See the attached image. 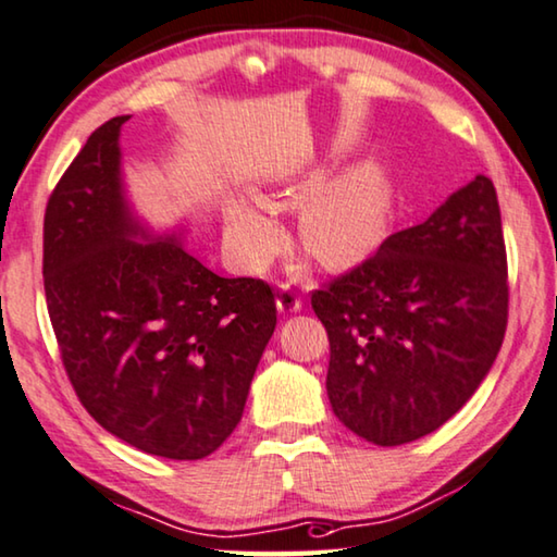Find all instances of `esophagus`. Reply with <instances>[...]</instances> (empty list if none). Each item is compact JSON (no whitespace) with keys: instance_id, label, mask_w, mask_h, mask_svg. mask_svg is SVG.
I'll return each mask as SVG.
<instances>
[{"instance_id":"esophagus-1","label":"esophagus","mask_w":557,"mask_h":557,"mask_svg":"<svg viewBox=\"0 0 557 557\" xmlns=\"http://www.w3.org/2000/svg\"><path fill=\"white\" fill-rule=\"evenodd\" d=\"M275 305H277V312L280 314H293V312H300L302 310V300L289 287H282L280 289Z\"/></svg>"}]
</instances>
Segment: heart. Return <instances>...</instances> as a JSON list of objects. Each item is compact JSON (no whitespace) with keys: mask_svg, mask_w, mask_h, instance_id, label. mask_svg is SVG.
<instances>
[{"mask_svg":"<svg viewBox=\"0 0 557 557\" xmlns=\"http://www.w3.org/2000/svg\"><path fill=\"white\" fill-rule=\"evenodd\" d=\"M393 212L385 172L364 162L335 174L305 195L297 212V237L327 268H352L377 250ZM225 243L237 264L257 272L282 247V230L245 202L225 207Z\"/></svg>","mask_w":557,"mask_h":557,"instance_id":"heart-1","label":"heart"}]
</instances>
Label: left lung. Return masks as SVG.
I'll use <instances>...</instances> for the list:
<instances>
[{
  "mask_svg": "<svg viewBox=\"0 0 557 557\" xmlns=\"http://www.w3.org/2000/svg\"><path fill=\"white\" fill-rule=\"evenodd\" d=\"M330 337L327 397L347 430L393 447L430 435L475 395L508 325L500 207L485 174L422 225L389 235L312 293Z\"/></svg>",
  "mask_w": 557,
  "mask_h": 557,
  "instance_id": "1",
  "label": "left lung"
}]
</instances>
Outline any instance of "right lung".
<instances>
[{
  "instance_id": "obj_1",
  "label": "right lung",
  "mask_w": 557,
  "mask_h": 557,
  "mask_svg": "<svg viewBox=\"0 0 557 557\" xmlns=\"http://www.w3.org/2000/svg\"><path fill=\"white\" fill-rule=\"evenodd\" d=\"M114 117L89 135L45 212V293L74 393L147 455L202 460L243 418L277 325L275 295L220 277L185 227L154 232L124 182Z\"/></svg>"
}]
</instances>
